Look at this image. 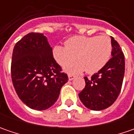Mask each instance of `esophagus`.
<instances>
[{"instance_id": "obj_1", "label": "esophagus", "mask_w": 134, "mask_h": 134, "mask_svg": "<svg viewBox=\"0 0 134 134\" xmlns=\"http://www.w3.org/2000/svg\"><path fill=\"white\" fill-rule=\"evenodd\" d=\"M68 77H69V80H74V79L75 78V75H68Z\"/></svg>"}]
</instances>
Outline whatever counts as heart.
Instances as JSON below:
<instances>
[{
    "label": "heart",
    "mask_w": 134,
    "mask_h": 134,
    "mask_svg": "<svg viewBox=\"0 0 134 134\" xmlns=\"http://www.w3.org/2000/svg\"><path fill=\"white\" fill-rule=\"evenodd\" d=\"M111 54V40L106 36H72L65 40V46L57 44L52 49L53 58L61 66L72 63L77 55L78 61L65 69L74 74L85 70L89 74L98 72L108 63Z\"/></svg>",
    "instance_id": "heart-1"
}]
</instances>
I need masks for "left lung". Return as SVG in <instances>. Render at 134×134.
<instances>
[{
  "mask_svg": "<svg viewBox=\"0 0 134 134\" xmlns=\"http://www.w3.org/2000/svg\"><path fill=\"white\" fill-rule=\"evenodd\" d=\"M112 58L98 73L85 77V88L79 93L81 102L92 110L111 106L121 92L125 75V56L119 43L111 36Z\"/></svg>",
  "mask_w": 134,
  "mask_h": 134,
  "instance_id": "obj_1",
  "label": "left lung"
}]
</instances>
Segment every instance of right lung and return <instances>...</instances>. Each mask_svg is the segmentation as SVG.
Returning a JSON list of instances; mask_svg holds the SVG:
<instances>
[{"label":"right lung","instance_id":"add662e5","mask_svg":"<svg viewBox=\"0 0 134 134\" xmlns=\"http://www.w3.org/2000/svg\"><path fill=\"white\" fill-rule=\"evenodd\" d=\"M52 57V48L42 34L30 33L15 44L11 76L19 98L31 109L44 110L58 99L68 75Z\"/></svg>","mask_w":134,"mask_h":134}]
</instances>
